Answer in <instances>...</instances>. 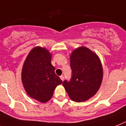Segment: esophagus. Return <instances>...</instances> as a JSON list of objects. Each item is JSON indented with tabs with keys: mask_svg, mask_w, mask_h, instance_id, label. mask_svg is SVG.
Segmentation results:
<instances>
[{
	"mask_svg": "<svg viewBox=\"0 0 126 126\" xmlns=\"http://www.w3.org/2000/svg\"><path fill=\"white\" fill-rule=\"evenodd\" d=\"M60 78H61V79L62 80V81H63V80H64V76H60Z\"/></svg>",
	"mask_w": 126,
	"mask_h": 126,
	"instance_id": "esophagus-1",
	"label": "esophagus"
}]
</instances>
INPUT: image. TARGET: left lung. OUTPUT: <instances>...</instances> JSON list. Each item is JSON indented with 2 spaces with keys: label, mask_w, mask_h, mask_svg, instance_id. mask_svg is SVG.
Segmentation results:
<instances>
[{
  "label": "left lung",
  "mask_w": 126,
  "mask_h": 126,
  "mask_svg": "<svg viewBox=\"0 0 126 126\" xmlns=\"http://www.w3.org/2000/svg\"><path fill=\"white\" fill-rule=\"evenodd\" d=\"M72 79L65 80L63 86L71 100L77 102L86 101L98 92L103 78V69L99 57L84 46L70 54Z\"/></svg>",
  "instance_id": "8db88e82"
}]
</instances>
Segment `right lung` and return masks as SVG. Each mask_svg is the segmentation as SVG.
<instances>
[{"label": "right lung", "instance_id": "right-lung-1", "mask_svg": "<svg viewBox=\"0 0 126 126\" xmlns=\"http://www.w3.org/2000/svg\"><path fill=\"white\" fill-rule=\"evenodd\" d=\"M52 54L46 48L34 47L27 55L22 69V82L27 95L45 103L53 95L61 81L51 64Z\"/></svg>", "mask_w": 126, "mask_h": 126}]
</instances>
